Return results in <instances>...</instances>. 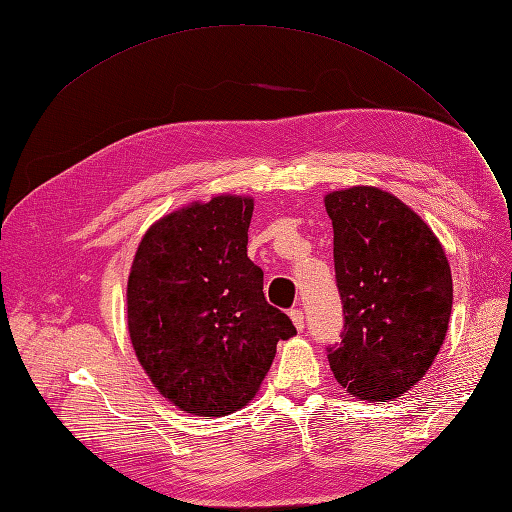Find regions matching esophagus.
<instances>
[{"instance_id":"obj_1","label":"esophagus","mask_w":512,"mask_h":512,"mask_svg":"<svg viewBox=\"0 0 512 512\" xmlns=\"http://www.w3.org/2000/svg\"><path fill=\"white\" fill-rule=\"evenodd\" d=\"M290 318H292V324L297 327V331H303L305 329V316H303V309L294 307L290 309Z\"/></svg>"}]
</instances>
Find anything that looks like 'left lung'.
Wrapping results in <instances>:
<instances>
[{"instance_id": "left-lung-1", "label": "left lung", "mask_w": 512, "mask_h": 512, "mask_svg": "<svg viewBox=\"0 0 512 512\" xmlns=\"http://www.w3.org/2000/svg\"><path fill=\"white\" fill-rule=\"evenodd\" d=\"M324 205L344 309L329 365L350 395L395 399L440 352L453 309L451 267L429 226L389 192L359 185Z\"/></svg>"}]
</instances>
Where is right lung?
Listing matches in <instances>:
<instances>
[{
  "instance_id": "obj_1",
  "label": "right lung",
  "mask_w": 512,
  "mask_h": 512,
  "mask_svg": "<svg viewBox=\"0 0 512 512\" xmlns=\"http://www.w3.org/2000/svg\"><path fill=\"white\" fill-rule=\"evenodd\" d=\"M252 198L215 196L153 224L128 280L134 352L158 391L190 414L250 401L292 320L267 303L247 258Z\"/></svg>"
}]
</instances>
